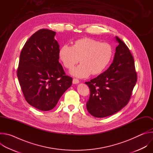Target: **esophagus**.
<instances>
[{
    "instance_id": "obj_1",
    "label": "esophagus",
    "mask_w": 153,
    "mask_h": 153,
    "mask_svg": "<svg viewBox=\"0 0 153 153\" xmlns=\"http://www.w3.org/2000/svg\"><path fill=\"white\" fill-rule=\"evenodd\" d=\"M79 83V80L77 79H73V84H77V83Z\"/></svg>"
}]
</instances>
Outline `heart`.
I'll use <instances>...</instances> for the list:
<instances>
[{"label":"heart","mask_w":153,"mask_h":153,"mask_svg":"<svg viewBox=\"0 0 153 153\" xmlns=\"http://www.w3.org/2000/svg\"><path fill=\"white\" fill-rule=\"evenodd\" d=\"M63 66L71 68L79 60L81 63L73 68L70 73L73 76L85 78L92 74H101L108 67L113 56V49L110 44L91 38L76 40L70 46L65 44L58 52Z\"/></svg>","instance_id":"obj_1"}]
</instances>
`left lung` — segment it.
<instances>
[{
    "label": "left lung",
    "instance_id": "8db88e82",
    "mask_svg": "<svg viewBox=\"0 0 153 153\" xmlns=\"http://www.w3.org/2000/svg\"><path fill=\"white\" fill-rule=\"evenodd\" d=\"M115 39L119 45L110 67L85 82L90 89L87 110L96 117H105L121 110L128 103L137 82L132 54L122 40L117 36Z\"/></svg>",
    "mask_w": 153,
    "mask_h": 153
}]
</instances>
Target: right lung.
Returning <instances> with one entry per match:
<instances>
[{"instance_id":"right-lung-1","label":"right lung","mask_w":153,"mask_h":153,"mask_svg":"<svg viewBox=\"0 0 153 153\" xmlns=\"http://www.w3.org/2000/svg\"><path fill=\"white\" fill-rule=\"evenodd\" d=\"M56 32L42 29L26 42L20 55L17 77L27 102L41 111H50L72 84L59 62Z\"/></svg>"}]
</instances>
